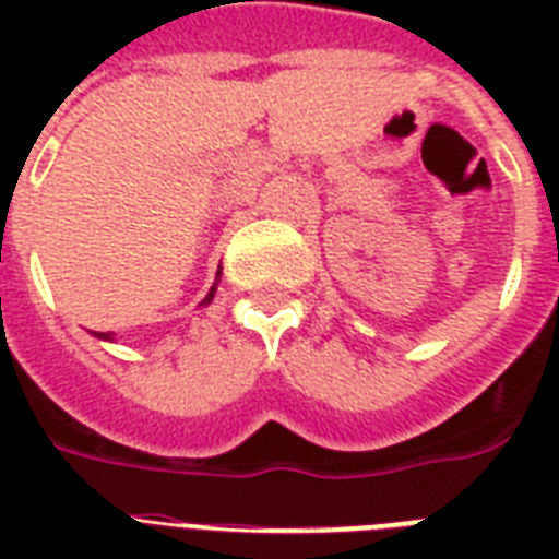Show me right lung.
<instances>
[{
	"mask_svg": "<svg viewBox=\"0 0 559 559\" xmlns=\"http://www.w3.org/2000/svg\"><path fill=\"white\" fill-rule=\"evenodd\" d=\"M219 272H223V270H217V278H214V287L209 289V296L202 298L200 307H209L211 301H214V293H217V284H219ZM95 336H98V340H104V342H116V336H112V333H95Z\"/></svg>",
	"mask_w": 559,
	"mask_h": 559,
	"instance_id": "1",
	"label": "right lung"
}]
</instances>
